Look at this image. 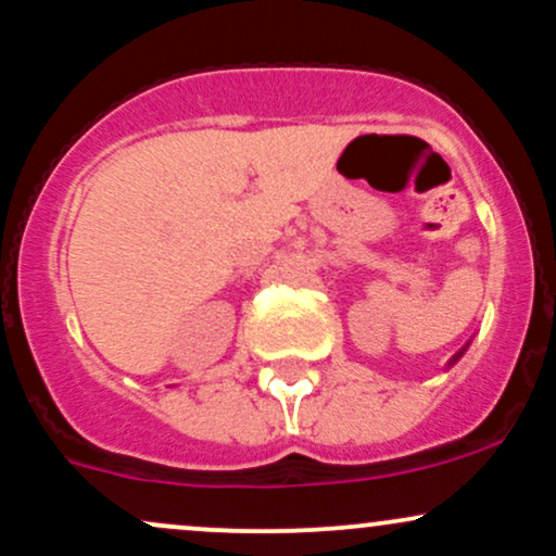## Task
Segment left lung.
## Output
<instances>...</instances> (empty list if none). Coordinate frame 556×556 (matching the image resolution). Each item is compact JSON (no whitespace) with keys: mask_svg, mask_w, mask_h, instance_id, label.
Returning <instances> with one entry per match:
<instances>
[{"mask_svg":"<svg viewBox=\"0 0 556 556\" xmlns=\"http://www.w3.org/2000/svg\"><path fill=\"white\" fill-rule=\"evenodd\" d=\"M455 361H457V358H455Z\"/></svg>","mask_w":556,"mask_h":556,"instance_id":"1","label":"left lung"}]
</instances>
